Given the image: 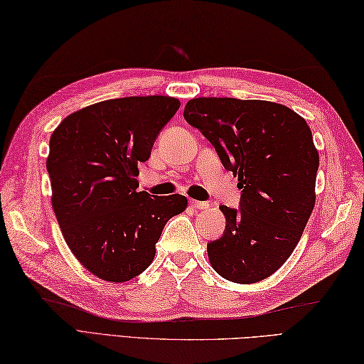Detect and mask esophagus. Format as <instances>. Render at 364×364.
<instances>
[{
  "label": "esophagus",
  "mask_w": 364,
  "mask_h": 364,
  "mask_svg": "<svg viewBox=\"0 0 364 364\" xmlns=\"http://www.w3.org/2000/svg\"><path fill=\"white\" fill-rule=\"evenodd\" d=\"M190 203H191L194 208H198V210H207L210 207V203L208 202H203V200H194V199H191Z\"/></svg>",
  "instance_id": "1"
}]
</instances>
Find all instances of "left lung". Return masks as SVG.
<instances>
[{"mask_svg": "<svg viewBox=\"0 0 364 364\" xmlns=\"http://www.w3.org/2000/svg\"><path fill=\"white\" fill-rule=\"evenodd\" d=\"M183 117L215 146L241 190L239 208L220 205L224 235L207 244L220 277L252 284L295 250L315 205L320 157L306 120L284 105L200 97Z\"/></svg>", "mask_w": 364, "mask_h": 364, "instance_id": "1", "label": "left lung"}]
</instances>
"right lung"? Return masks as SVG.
<instances>
[{
  "label": "right lung",
  "mask_w": 364,
  "mask_h": 364,
  "mask_svg": "<svg viewBox=\"0 0 364 364\" xmlns=\"http://www.w3.org/2000/svg\"><path fill=\"white\" fill-rule=\"evenodd\" d=\"M179 106L165 95L105 100L52 132V207L70 252L100 279L123 282L146 270L165 224L187 207L181 194L137 191L139 164Z\"/></svg>",
  "instance_id": "1"
}]
</instances>
